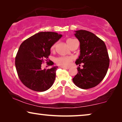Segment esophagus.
Instances as JSON below:
<instances>
[{
    "label": "esophagus",
    "instance_id": "esophagus-1",
    "mask_svg": "<svg viewBox=\"0 0 122 122\" xmlns=\"http://www.w3.org/2000/svg\"><path fill=\"white\" fill-rule=\"evenodd\" d=\"M61 68H63V69H69V67H66V66H61Z\"/></svg>",
    "mask_w": 122,
    "mask_h": 122
}]
</instances>
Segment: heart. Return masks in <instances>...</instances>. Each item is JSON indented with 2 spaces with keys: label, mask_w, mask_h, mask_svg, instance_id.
Returning <instances> with one entry per match:
<instances>
[{
  "label": "heart",
  "mask_w": 122,
  "mask_h": 122,
  "mask_svg": "<svg viewBox=\"0 0 122 122\" xmlns=\"http://www.w3.org/2000/svg\"><path fill=\"white\" fill-rule=\"evenodd\" d=\"M73 41H74V39H68L66 40V43H67L68 46H71V42H72ZM56 44L53 45L51 47V51H53V50L54 49L55 47H56ZM71 61H72V58L67 57V56H61V57H58L57 58H56V64L59 65V66H69L70 64H71Z\"/></svg>",
  "instance_id": "heart-1"
}]
</instances>
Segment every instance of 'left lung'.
Here are the masks:
<instances>
[{
  "instance_id": "1",
  "label": "left lung",
  "mask_w": 122,
  "mask_h": 122,
  "mask_svg": "<svg viewBox=\"0 0 122 122\" xmlns=\"http://www.w3.org/2000/svg\"><path fill=\"white\" fill-rule=\"evenodd\" d=\"M74 36L80 42V56L76 64L83 63V68H77L78 73L73 78L75 85L81 89L93 88L102 81L107 73L109 58L106 44L102 40L90 31H75Z\"/></svg>"
}]
</instances>
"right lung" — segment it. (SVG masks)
I'll return each instance as SVG.
<instances>
[{
	"mask_svg": "<svg viewBox=\"0 0 122 122\" xmlns=\"http://www.w3.org/2000/svg\"><path fill=\"white\" fill-rule=\"evenodd\" d=\"M62 36L51 31L39 32L21 43L15 57V66L20 80L29 89L46 91L52 86L56 79L57 66L50 61L51 69H41L43 59L48 61L51 48Z\"/></svg>",
	"mask_w": 122,
	"mask_h": 122,
	"instance_id": "obj_1",
	"label": "right lung"
}]
</instances>
